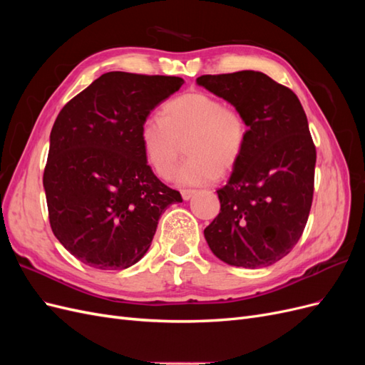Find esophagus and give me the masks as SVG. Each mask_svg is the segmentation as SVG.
I'll return each instance as SVG.
<instances>
[{
    "instance_id": "1",
    "label": "esophagus",
    "mask_w": 365,
    "mask_h": 365,
    "mask_svg": "<svg viewBox=\"0 0 365 365\" xmlns=\"http://www.w3.org/2000/svg\"><path fill=\"white\" fill-rule=\"evenodd\" d=\"M195 193H196V190H190V189H184V190H181V195H182V200H184V201H189L190 197H192Z\"/></svg>"
}]
</instances>
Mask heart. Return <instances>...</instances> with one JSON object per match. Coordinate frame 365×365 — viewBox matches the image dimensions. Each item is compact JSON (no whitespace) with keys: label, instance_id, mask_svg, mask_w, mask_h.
<instances>
[{"label":"heart","instance_id":"obj_1","mask_svg":"<svg viewBox=\"0 0 365 365\" xmlns=\"http://www.w3.org/2000/svg\"><path fill=\"white\" fill-rule=\"evenodd\" d=\"M140 141L148 164L161 180L175 173L181 155L187 160L176 173L181 184L215 181L220 172L235 168L248 141V123L239 109L219 97L189 91L165 102L160 117H148L140 128Z\"/></svg>","mask_w":365,"mask_h":365}]
</instances>
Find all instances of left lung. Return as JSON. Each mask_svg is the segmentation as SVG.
<instances>
[{
    "mask_svg": "<svg viewBox=\"0 0 365 365\" xmlns=\"http://www.w3.org/2000/svg\"><path fill=\"white\" fill-rule=\"evenodd\" d=\"M197 85L244 114L248 141L228 182L220 212L204 230L215 256L242 268H263L288 256L302 237L314 197L317 150L298 97L259 71L205 74Z\"/></svg>",
    "mask_w": 365,
    "mask_h": 365,
    "instance_id": "left-lung-1",
    "label": "left lung"
}]
</instances>
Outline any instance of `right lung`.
<instances>
[{"mask_svg": "<svg viewBox=\"0 0 365 365\" xmlns=\"http://www.w3.org/2000/svg\"><path fill=\"white\" fill-rule=\"evenodd\" d=\"M184 79L123 71L102 74L54 121L43 169L53 235L97 269H125L150 247L161 213L181 193L146 161L141 123Z\"/></svg>", "mask_w": 365, "mask_h": 365, "instance_id": "right-lung-1", "label": "right lung"}]
</instances>
